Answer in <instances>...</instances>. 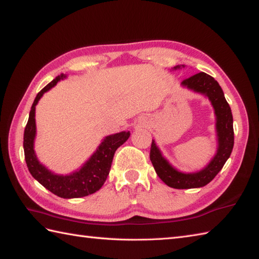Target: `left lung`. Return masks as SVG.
<instances>
[{
  "label": "left lung",
  "mask_w": 259,
  "mask_h": 259,
  "mask_svg": "<svg viewBox=\"0 0 259 259\" xmlns=\"http://www.w3.org/2000/svg\"><path fill=\"white\" fill-rule=\"evenodd\" d=\"M185 68V65H176L172 70ZM181 87L205 96L210 101L216 115L217 151L205 168L196 172H183L172 167L162 152L152 140L150 160L157 175L164 184L176 189L200 188L216 177L225 162L230 157L234 147L233 114L228 102L225 99L223 89L212 76L199 72L181 82Z\"/></svg>",
  "instance_id": "8db88e82"
}]
</instances>
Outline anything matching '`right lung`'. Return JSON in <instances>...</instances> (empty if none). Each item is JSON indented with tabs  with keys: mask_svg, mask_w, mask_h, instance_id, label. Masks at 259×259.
I'll use <instances>...</instances> for the list:
<instances>
[{
	"mask_svg": "<svg viewBox=\"0 0 259 259\" xmlns=\"http://www.w3.org/2000/svg\"><path fill=\"white\" fill-rule=\"evenodd\" d=\"M67 78L65 74L58 75L50 83L37 93L31 107L29 120L24 130L23 148L26 166L32 177L52 194L65 199L80 198L95 194L101 188L111 168L115 150L123 145L130 137V131H121L119 134L107 136L92 156L80 169L69 175H58L52 172L38 161L34 151V140L36 136L35 107L46 92L56 85L60 80Z\"/></svg>",
	"mask_w": 259,
	"mask_h": 259,
	"instance_id": "1",
	"label": "right lung"
}]
</instances>
